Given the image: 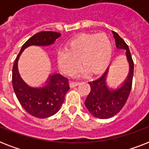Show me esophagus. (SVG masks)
<instances>
[{"label": "esophagus", "instance_id": "esophagus-1", "mask_svg": "<svg viewBox=\"0 0 149 149\" xmlns=\"http://www.w3.org/2000/svg\"><path fill=\"white\" fill-rule=\"evenodd\" d=\"M79 82H71V83H70V87H75V86H77V85H79Z\"/></svg>", "mask_w": 149, "mask_h": 149}]
</instances>
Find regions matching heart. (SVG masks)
<instances>
[{"instance_id":"1","label":"heart","mask_w":149,"mask_h":149,"mask_svg":"<svg viewBox=\"0 0 149 149\" xmlns=\"http://www.w3.org/2000/svg\"><path fill=\"white\" fill-rule=\"evenodd\" d=\"M113 46L106 34H81L68 43V49L58 52V67L68 76L77 73L83 64L86 66L80 71L86 74L91 70L97 73L108 65L112 56Z\"/></svg>"}]
</instances>
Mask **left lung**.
Returning <instances> with one entry per match:
<instances>
[{
    "label": "left lung",
    "mask_w": 149,
    "mask_h": 149,
    "mask_svg": "<svg viewBox=\"0 0 149 149\" xmlns=\"http://www.w3.org/2000/svg\"><path fill=\"white\" fill-rule=\"evenodd\" d=\"M113 34L118 49L126 50L130 70L122 86L117 90H110L107 86L106 77L107 70L100 78L89 82L91 91L85 100V106L94 117L100 119H107L117 114L127 102L132 86L134 62L129 48L117 32L113 31Z\"/></svg>",
    "instance_id": "1"
}]
</instances>
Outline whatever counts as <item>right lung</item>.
Wrapping results in <instances>:
<instances>
[{
    "label": "right lung",
    "mask_w": 149,
    "mask_h": 149,
    "mask_svg": "<svg viewBox=\"0 0 149 149\" xmlns=\"http://www.w3.org/2000/svg\"><path fill=\"white\" fill-rule=\"evenodd\" d=\"M61 36L55 31H41L34 35L22 45L15 59L12 70V84L18 101L31 115L38 118H46L58 112L64 102L65 95L70 90L69 79L62 75L49 76L47 84L42 88L28 86L21 78L17 70L20 55L30 45H49Z\"/></svg>",
    "instance_id": "add662e5"
}]
</instances>
